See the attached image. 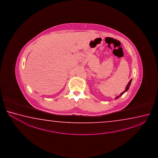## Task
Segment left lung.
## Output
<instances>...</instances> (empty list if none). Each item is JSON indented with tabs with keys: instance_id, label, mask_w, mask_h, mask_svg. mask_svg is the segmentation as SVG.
I'll use <instances>...</instances> for the list:
<instances>
[{
	"instance_id": "1",
	"label": "left lung",
	"mask_w": 158,
	"mask_h": 158,
	"mask_svg": "<svg viewBox=\"0 0 158 158\" xmlns=\"http://www.w3.org/2000/svg\"><path fill=\"white\" fill-rule=\"evenodd\" d=\"M131 80L129 82V83L128 84V85L127 86V87H126V91H124V92H122V94H120V95H119V96L117 97H116V99H117V98H119V97L121 96H122V94H124V92H126V91H128V89L129 88V87H130V86H131Z\"/></svg>"
}]
</instances>
